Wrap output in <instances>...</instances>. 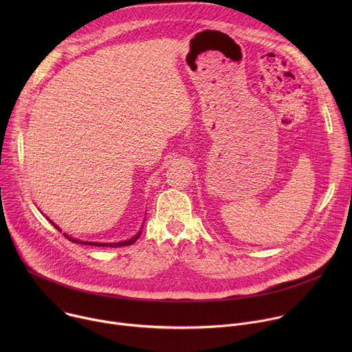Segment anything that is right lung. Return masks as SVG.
I'll return each instance as SVG.
<instances>
[{"instance_id": "right-lung-1", "label": "right lung", "mask_w": 352, "mask_h": 352, "mask_svg": "<svg viewBox=\"0 0 352 352\" xmlns=\"http://www.w3.org/2000/svg\"><path fill=\"white\" fill-rule=\"evenodd\" d=\"M58 231H61L54 223H52ZM139 235H140V231L135 235V236H132L131 239H128V241H122V242H113V243H100V242H85V241H79V239H74L72 236H69V235H67V234H64V236H67L69 241H72V242H76V243H83V245H94V246H110V248H118V246H126V245H132L133 242H136V239L139 238Z\"/></svg>"}]
</instances>
